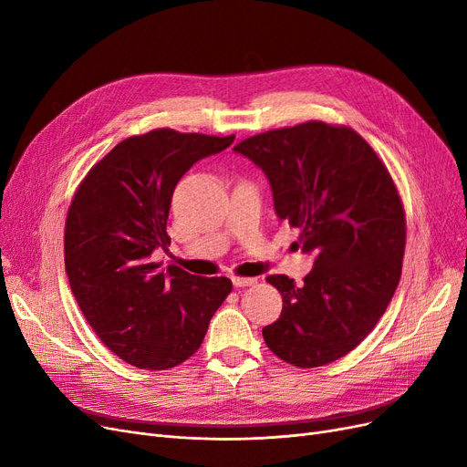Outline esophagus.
<instances>
[{
  "instance_id": "34e87169",
  "label": "esophagus",
  "mask_w": 467,
  "mask_h": 467,
  "mask_svg": "<svg viewBox=\"0 0 467 467\" xmlns=\"http://www.w3.org/2000/svg\"><path fill=\"white\" fill-rule=\"evenodd\" d=\"M257 284L255 278H242V276H233V285L234 287H248V285H254Z\"/></svg>"
}]
</instances>
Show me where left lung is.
<instances>
[{
  "label": "left lung",
  "instance_id": "1",
  "mask_svg": "<svg viewBox=\"0 0 467 467\" xmlns=\"http://www.w3.org/2000/svg\"><path fill=\"white\" fill-rule=\"evenodd\" d=\"M234 151L265 171L276 215L301 229L303 252L316 255L299 285L266 278L284 301L263 327L266 347L301 369L347 356L375 329L401 278L405 210L388 168L356 130L322 120L246 138Z\"/></svg>",
  "mask_w": 467,
  "mask_h": 467
}]
</instances>
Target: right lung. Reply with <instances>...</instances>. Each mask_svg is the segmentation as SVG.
I'll use <instances>...</instances> for the list:
<instances>
[{
	"mask_svg": "<svg viewBox=\"0 0 467 467\" xmlns=\"http://www.w3.org/2000/svg\"><path fill=\"white\" fill-rule=\"evenodd\" d=\"M234 136L157 129L117 143L78 187L66 217L64 261L85 320L120 359L166 371L201 348L233 282L151 263L170 246L166 221L178 182Z\"/></svg>",
	"mask_w": 467,
	"mask_h": 467,
	"instance_id": "1",
	"label": "right lung"
}]
</instances>
